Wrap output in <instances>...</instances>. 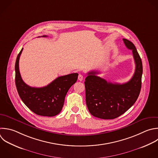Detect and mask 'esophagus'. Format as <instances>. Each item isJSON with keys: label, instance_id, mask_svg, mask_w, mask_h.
Returning <instances> with one entry per match:
<instances>
[{"label": "esophagus", "instance_id": "34e87169", "mask_svg": "<svg viewBox=\"0 0 158 158\" xmlns=\"http://www.w3.org/2000/svg\"><path fill=\"white\" fill-rule=\"evenodd\" d=\"M78 79L80 81H82V80H83V76L81 74H79V75H78Z\"/></svg>", "mask_w": 158, "mask_h": 158}]
</instances>
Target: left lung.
Returning <instances> with one entry per match:
<instances>
[{"label":"left lung","instance_id":"1","mask_svg":"<svg viewBox=\"0 0 158 158\" xmlns=\"http://www.w3.org/2000/svg\"><path fill=\"white\" fill-rule=\"evenodd\" d=\"M126 47L132 50L136 65L133 76L125 83H112L96 75L98 72L88 73L85 78L86 103L93 116L114 119L125 113L136 102L141 87L143 65L135 45L123 39Z\"/></svg>","mask_w":158,"mask_h":158}]
</instances>
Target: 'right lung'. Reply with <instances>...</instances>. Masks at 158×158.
<instances>
[{"instance_id":"1","label":"right lung","mask_w":158,"mask_h":158,"mask_svg":"<svg viewBox=\"0 0 158 158\" xmlns=\"http://www.w3.org/2000/svg\"><path fill=\"white\" fill-rule=\"evenodd\" d=\"M22 51L23 48L18 54L15 66V85L21 99L37 115L48 117L57 115L62 109L69 89L77 81L78 74L74 73L59 77L44 87H31L23 81L19 70V59Z\"/></svg>"}]
</instances>
